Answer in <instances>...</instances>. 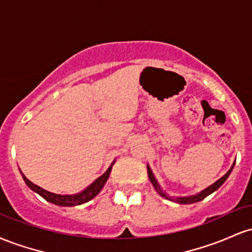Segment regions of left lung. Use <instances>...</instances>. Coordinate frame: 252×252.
Segmentation results:
<instances>
[{"label": "left lung", "instance_id": "8db88e82", "mask_svg": "<svg viewBox=\"0 0 252 252\" xmlns=\"http://www.w3.org/2000/svg\"><path fill=\"white\" fill-rule=\"evenodd\" d=\"M233 166H235V162H233L232 167H231V168L228 169V172L226 173V174H225L224 176H221V178L219 179V180H217L215 184H212V185H211V186L207 187V189H205L204 190H201V192L198 193V194L190 195V196H169V195H167L166 193H164L163 190H162V189H161V187H160V185H158V180H156V179H155V176H154V174H153L152 169H150L149 166H147V169H148V176H149L150 182H152V184H153V186H154V189H155L156 192H158L161 196H163V198L168 199V200L178 202V204H193V202H198V201L202 200V199L206 198L207 195H210L211 193H213V192H215V190L218 189L219 187H220L221 185L224 184L225 180H226V179L228 178L230 173L232 172Z\"/></svg>", "mask_w": 252, "mask_h": 252}]
</instances>
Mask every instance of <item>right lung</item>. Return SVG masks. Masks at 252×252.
<instances>
[{
	"label": "right lung",
	"instance_id": "right-lung-1",
	"mask_svg": "<svg viewBox=\"0 0 252 252\" xmlns=\"http://www.w3.org/2000/svg\"><path fill=\"white\" fill-rule=\"evenodd\" d=\"M114 163L115 161L111 163V166L106 169V172L104 173L103 175H100L99 178L96 179V180L92 182L89 187H86V189L82 190L80 193L71 194V195H67V194L62 195V194H56V193L48 192V190L41 189V187H39L37 185L33 184V182L28 180V179L22 174V172L21 174L25 182L27 184V186L30 187L32 190H34V192L37 193L39 195H41L45 200H47L48 202H52V204L54 205H58V206H77V205H82L84 202H88L91 200V199H94V196L102 190L104 185H105V182L108 181L110 172H111Z\"/></svg>",
	"mask_w": 252,
	"mask_h": 252
}]
</instances>
